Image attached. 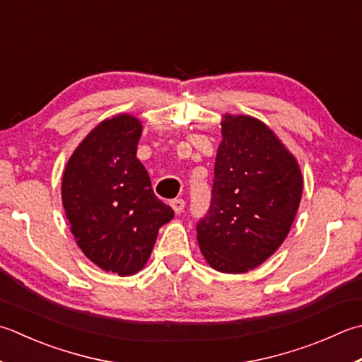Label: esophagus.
Returning <instances> with one entry per match:
<instances>
[{
    "label": "esophagus",
    "instance_id": "esophagus-1",
    "mask_svg": "<svg viewBox=\"0 0 362 362\" xmlns=\"http://www.w3.org/2000/svg\"><path fill=\"white\" fill-rule=\"evenodd\" d=\"M171 207L174 209V211H175L177 215H180L182 211H183V209H185V201L179 199V197H177V199L171 201Z\"/></svg>",
    "mask_w": 362,
    "mask_h": 362
}]
</instances>
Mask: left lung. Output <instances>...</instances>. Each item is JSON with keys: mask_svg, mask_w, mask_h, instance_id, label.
Instances as JSON below:
<instances>
[{"mask_svg": "<svg viewBox=\"0 0 362 362\" xmlns=\"http://www.w3.org/2000/svg\"><path fill=\"white\" fill-rule=\"evenodd\" d=\"M207 216L197 243L221 273H246L273 256L288 235L303 193L298 161L262 120L226 112Z\"/></svg>", "mask_w": 362, "mask_h": 362, "instance_id": "8db88e82", "label": "left lung"}]
</instances>
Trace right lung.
<instances>
[{
	"instance_id": "right-lung-1",
	"label": "right lung",
	"mask_w": 362,
	"mask_h": 362,
	"mask_svg": "<svg viewBox=\"0 0 362 362\" xmlns=\"http://www.w3.org/2000/svg\"><path fill=\"white\" fill-rule=\"evenodd\" d=\"M141 133L143 124L129 112L102 120L74 151L61 183L78 247L103 272L119 276L143 270L160 228L174 218L136 158Z\"/></svg>"
}]
</instances>
